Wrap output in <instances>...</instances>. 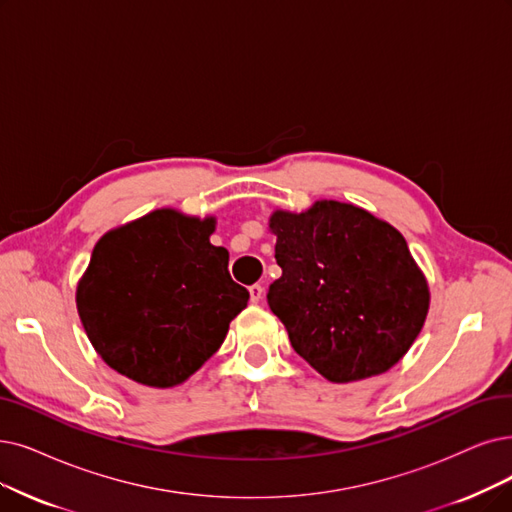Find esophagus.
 Listing matches in <instances>:
<instances>
[{"mask_svg":"<svg viewBox=\"0 0 512 512\" xmlns=\"http://www.w3.org/2000/svg\"><path fill=\"white\" fill-rule=\"evenodd\" d=\"M262 285L260 283H254V285H250V300L252 302H260L262 300Z\"/></svg>","mask_w":512,"mask_h":512,"instance_id":"1","label":"esophagus"}]
</instances>
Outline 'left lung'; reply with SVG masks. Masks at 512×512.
I'll list each match as a JSON object with an SVG mask.
<instances>
[{
    "label": "left lung",
    "instance_id": "1",
    "mask_svg": "<svg viewBox=\"0 0 512 512\" xmlns=\"http://www.w3.org/2000/svg\"><path fill=\"white\" fill-rule=\"evenodd\" d=\"M269 229L281 277L267 300L294 351L336 384L391 370L418 338L431 304L403 235L332 199L300 214L275 210Z\"/></svg>",
    "mask_w": 512,
    "mask_h": 512
}]
</instances>
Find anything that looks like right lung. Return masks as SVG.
I'll return each mask as SVG.
<instances>
[{
  "label": "right lung",
  "instance_id": "1",
  "mask_svg": "<svg viewBox=\"0 0 512 512\" xmlns=\"http://www.w3.org/2000/svg\"><path fill=\"white\" fill-rule=\"evenodd\" d=\"M216 218L161 208L98 239L77 283V313L109 367L153 388L193 376L227 338L250 292L210 243Z\"/></svg>",
  "mask_w": 512,
  "mask_h": 512
}]
</instances>
